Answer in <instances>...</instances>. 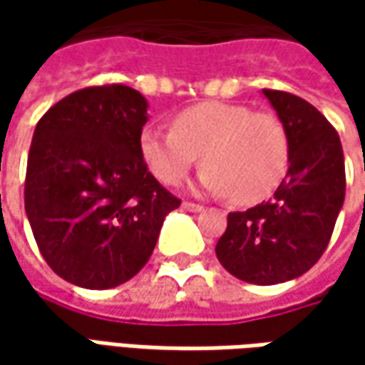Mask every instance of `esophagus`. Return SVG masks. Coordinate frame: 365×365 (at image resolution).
<instances>
[{"mask_svg": "<svg viewBox=\"0 0 365 365\" xmlns=\"http://www.w3.org/2000/svg\"><path fill=\"white\" fill-rule=\"evenodd\" d=\"M182 209H187V211H192V213H199V211H203L205 207L199 203H192V201H182Z\"/></svg>", "mask_w": 365, "mask_h": 365, "instance_id": "obj_1", "label": "esophagus"}]
</instances>
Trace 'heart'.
Returning a JSON list of instances; mask_svg holds the SVG:
<instances>
[{
    "mask_svg": "<svg viewBox=\"0 0 365 365\" xmlns=\"http://www.w3.org/2000/svg\"><path fill=\"white\" fill-rule=\"evenodd\" d=\"M140 154L150 173L168 187L180 185L201 156L203 190L252 205L282 185L290 166V135L270 111L203 101L175 113L168 132L144 130Z\"/></svg>",
    "mask_w": 365,
    "mask_h": 365,
    "instance_id": "obj_1",
    "label": "heart"
}]
</instances>
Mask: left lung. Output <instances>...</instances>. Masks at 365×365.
<instances>
[{"label": "left lung", "instance_id": "8db88e82", "mask_svg": "<svg viewBox=\"0 0 365 365\" xmlns=\"http://www.w3.org/2000/svg\"><path fill=\"white\" fill-rule=\"evenodd\" d=\"M287 125L290 166L266 203L227 215L215 254L221 266L250 284H278L313 268L327 250L345 199L341 140L309 101L264 89Z\"/></svg>", "mask_w": 365, "mask_h": 365}]
</instances>
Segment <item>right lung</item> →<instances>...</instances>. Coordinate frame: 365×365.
I'll return each instance as SVG.
<instances>
[{
    "instance_id": "obj_1",
    "label": "right lung",
    "mask_w": 365,
    "mask_h": 365,
    "mask_svg": "<svg viewBox=\"0 0 365 365\" xmlns=\"http://www.w3.org/2000/svg\"><path fill=\"white\" fill-rule=\"evenodd\" d=\"M146 99L120 83L66 95L36 123L24 205L38 250L71 284L120 287L146 266L180 205L148 170Z\"/></svg>"
}]
</instances>
